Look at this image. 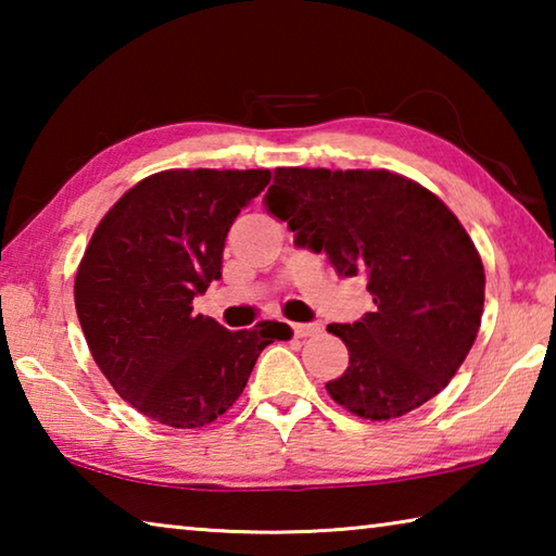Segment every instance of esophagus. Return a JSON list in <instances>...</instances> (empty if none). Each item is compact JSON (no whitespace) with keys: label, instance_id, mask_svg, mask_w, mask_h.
Returning <instances> with one entry per match:
<instances>
[{"label":"esophagus","instance_id":"obj_1","mask_svg":"<svg viewBox=\"0 0 556 556\" xmlns=\"http://www.w3.org/2000/svg\"><path fill=\"white\" fill-rule=\"evenodd\" d=\"M291 331H294L296 338H308L321 331V324H294L291 326Z\"/></svg>","mask_w":556,"mask_h":556}]
</instances>
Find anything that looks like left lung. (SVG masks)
Instances as JSON below:
<instances>
[{"label": "left lung", "mask_w": 556, "mask_h": 556, "mask_svg": "<svg viewBox=\"0 0 556 556\" xmlns=\"http://www.w3.org/2000/svg\"><path fill=\"white\" fill-rule=\"evenodd\" d=\"M265 203L296 248L326 252L341 277H368L375 312L328 326L351 355L328 394L370 421L437 397L476 341L485 296L483 262L456 215L384 168H275Z\"/></svg>", "instance_id": "1"}]
</instances>
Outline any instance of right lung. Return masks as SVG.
<instances>
[{"mask_svg":"<svg viewBox=\"0 0 556 556\" xmlns=\"http://www.w3.org/2000/svg\"><path fill=\"white\" fill-rule=\"evenodd\" d=\"M267 168H168L139 181L92 232L75 275V312L122 400L174 429L211 425L240 397L260 353L291 328L228 331L193 314L223 277L230 225L269 184Z\"/></svg>","mask_w":556,"mask_h":556,"instance_id":"1","label":"right lung"}]
</instances>
